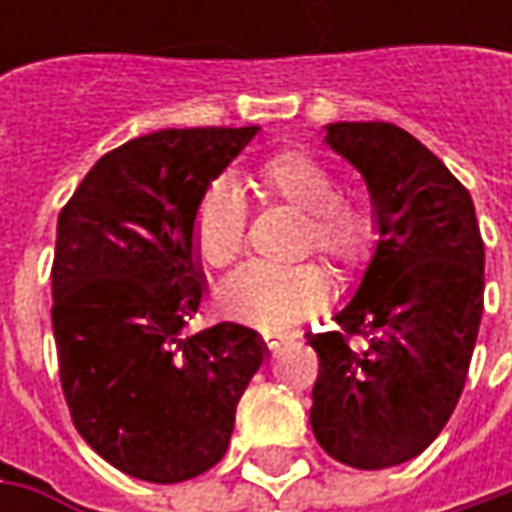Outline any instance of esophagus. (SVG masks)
Instances as JSON below:
<instances>
[{"instance_id":"34e87169","label":"esophagus","mask_w":512,"mask_h":512,"mask_svg":"<svg viewBox=\"0 0 512 512\" xmlns=\"http://www.w3.org/2000/svg\"><path fill=\"white\" fill-rule=\"evenodd\" d=\"M299 333H279V330H262V342L273 350V347H279L282 342H287V339H296Z\"/></svg>"}]
</instances>
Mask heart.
I'll return each mask as SVG.
<instances>
[{
    "label": "heart",
    "instance_id": "b5f03b06",
    "mask_svg": "<svg viewBox=\"0 0 512 512\" xmlns=\"http://www.w3.org/2000/svg\"><path fill=\"white\" fill-rule=\"evenodd\" d=\"M250 185L262 202L302 210L293 253H319L339 276H356L379 247V210L364 190H342L330 165L305 150H276L250 170ZM247 205L225 182L202 193L190 216L193 256L210 270H225L245 250ZM327 282L313 262L247 265L219 290L222 313L262 327L285 330L325 302Z\"/></svg>",
    "mask_w": 512,
    "mask_h": 512
}]
</instances>
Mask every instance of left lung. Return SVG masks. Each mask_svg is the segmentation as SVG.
Instances as JSON below:
<instances>
[{"instance_id":"left-lung-1","label":"left lung","mask_w":512,"mask_h":512,"mask_svg":"<svg viewBox=\"0 0 512 512\" xmlns=\"http://www.w3.org/2000/svg\"><path fill=\"white\" fill-rule=\"evenodd\" d=\"M382 239L319 356L310 427L336 462L382 470L419 456L456 410L484 310V242L467 187L390 122H333Z\"/></svg>"}]
</instances>
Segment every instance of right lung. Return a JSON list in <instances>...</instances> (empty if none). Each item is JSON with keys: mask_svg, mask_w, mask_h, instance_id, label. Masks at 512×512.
Here are the masks:
<instances>
[{"mask_svg": "<svg viewBox=\"0 0 512 512\" xmlns=\"http://www.w3.org/2000/svg\"><path fill=\"white\" fill-rule=\"evenodd\" d=\"M256 128L156 130L108 150L59 213L53 339L79 436L113 467L187 482L225 456L265 359L256 330L182 336L202 302L190 216Z\"/></svg>", "mask_w": 512, "mask_h": 512, "instance_id": "1", "label": "right lung"}]
</instances>
